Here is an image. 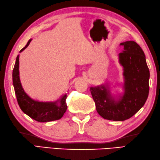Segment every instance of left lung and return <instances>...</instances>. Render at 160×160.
<instances>
[{
    "label": "left lung",
    "instance_id": "left-lung-1",
    "mask_svg": "<svg viewBox=\"0 0 160 160\" xmlns=\"http://www.w3.org/2000/svg\"><path fill=\"white\" fill-rule=\"evenodd\" d=\"M121 45L123 50L118 58L123 68V92L112 95L108 83L90 88L99 115L117 122L124 121L138 112L149 92L150 72L144 51L133 41Z\"/></svg>",
    "mask_w": 160,
    "mask_h": 160
}]
</instances>
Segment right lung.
<instances>
[{
  "instance_id": "obj_1",
  "label": "right lung",
  "mask_w": 160,
  "mask_h": 160,
  "mask_svg": "<svg viewBox=\"0 0 160 160\" xmlns=\"http://www.w3.org/2000/svg\"><path fill=\"white\" fill-rule=\"evenodd\" d=\"M31 41L32 38L20 52L28 48ZM12 80L18 105L22 111L32 119L38 122H48L60 119L63 116L68 108L66 102L67 94H63L60 99L55 102H38L32 99L25 92L19 76V54L16 57L13 70Z\"/></svg>"
}]
</instances>
